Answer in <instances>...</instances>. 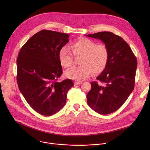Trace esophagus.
I'll return each instance as SVG.
<instances>
[{
  "instance_id": "obj_1",
  "label": "esophagus",
  "mask_w": 150,
  "mask_h": 150,
  "mask_svg": "<svg viewBox=\"0 0 150 150\" xmlns=\"http://www.w3.org/2000/svg\"><path fill=\"white\" fill-rule=\"evenodd\" d=\"M82 83V81H77L75 82V84H81Z\"/></svg>"
}]
</instances>
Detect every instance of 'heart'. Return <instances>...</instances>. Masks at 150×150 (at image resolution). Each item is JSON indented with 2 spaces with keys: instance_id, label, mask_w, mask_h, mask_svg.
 I'll return each instance as SVG.
<instances>
[{
  "instance_id": "1",
  "label": "heart",
  "mask_w": 150,
  "mask_h": 150,
  "mask_svg": "<svg viewBox=\"0 0 150 150\" xmlns=\"http://www.w3.org/2000/svg\"><path fill=\"white\" fill-rule=\"evenodd\" d=\"M71 49L75 56H81L80 64L65 72V76L76 81H82L87 78L92 73L100 74L108 65L109 50L105 45L98 44L87 38H81L73 42ZM59 60L62 66L68 68L74 64V57L66 47L59 52Z\"/></svg>"
}]
</instances>
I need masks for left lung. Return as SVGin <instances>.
Returning a JSON list of instances; mask_svg holds the SVG:
<instances>
[{
  "label": "left lung",
  "instance_id": "left-lung-1",
  "mask_svg": "<svg viewBox=\"0 0 150 150\" xmlns=\"http://www.w3.org/2000/svg\"><path fill=\"white\" fill-rule=\"evenodd\" d=\"M85 35L101 40L109 50L108 65L96 78L103 85L91 82L87 98L94 111L110 114L119 109L134 90L137 58L127 42L113 33L103 31Z\"/></svg>",
  "mask_w": 150,
  "mask_h": 150
}]
</instances>
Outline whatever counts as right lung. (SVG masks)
<instances>
[{
  "label": "right lung",
  "mask_w": 150,
  "mask_h": 150,
  "mask_svg": "<svg viewBox=\"0 0 150 150\" xmlns=\"http://www.w3.org/2000/svg\"><path fill=\"white\" fill-rule=\"evenodd\" d=\"M69 35L42 30L33 35L21 49L16 60L17 83L31 108L44 116H52L65 105L68 91L74 86L62 74L59 52Z\"/></svg>",
  "instance_id": "1"
}]
</instances>
